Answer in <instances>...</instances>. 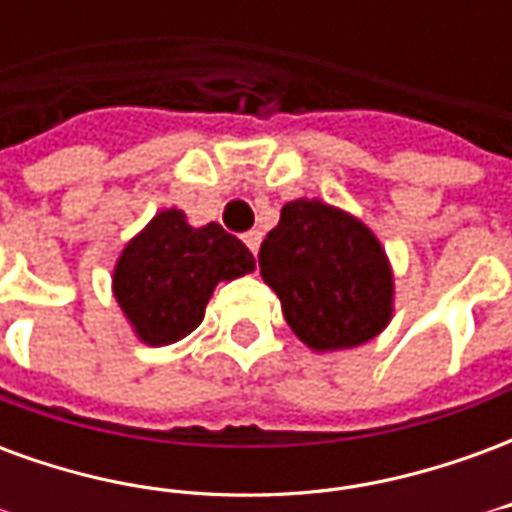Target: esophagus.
<instances>
[{
    "label": "esophagus",
    "mask_w": 512,
    "mask_h": 512,
    "mask_svg": "<svg viewBox=\"0 0 512 512\" xmlns=\"http://www.w3.org/2000/svg\"><path fill=\"white\" fill-rule=\"evenodd\" d=\"M260 241H263V233H260V230H249V233H244V244L249 246L252 252L260 249Z\"/></svg>",
    "instance_id": "1"
}]
</instances>
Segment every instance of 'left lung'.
I'll return each mask as SVG.
<instances>
[{
  "label": "left lung",
  "mask_w": 512,
  "mask_h": 512,
  "mask_svg": "<svg viewBox=\"0 0 512 512\" xmlns=\"http://www.w3.org/2000/svg\"><path fill=\"white\" fill-rule=\"evenodd\" d=\"M257 260L288 326L312 351L356 348L392 321L395 279L384 246L334 205L288 202Z\"/></svg>",
  "instance_id": "left-lung-1"
}]
</instances>
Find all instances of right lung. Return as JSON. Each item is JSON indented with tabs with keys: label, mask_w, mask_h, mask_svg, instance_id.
Returning a JSON list of instances; mask_svg holds the SVG:
<instances>
[{
	"label": "right lung",
	"mask_w": 512,
	"mask_h": 512,
	"mask_svg": "<svg viewBox=\"0 0 512 512\" xmlns=\"http://www.w3.org/2000/svg\"><path fill=\"white\" fill-rule=\"evenodd\" d=\"M255 271V257L222 224L191 227L178 208L156 213L117 257L112 290L120 310L147 345L191 334L219 282Z\"/></svg>",
	"instance_id": "add662e5"
}]
</instances>
